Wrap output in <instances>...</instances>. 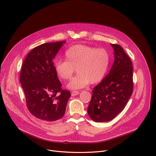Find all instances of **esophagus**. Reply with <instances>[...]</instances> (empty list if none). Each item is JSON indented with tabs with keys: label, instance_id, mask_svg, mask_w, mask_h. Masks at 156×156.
<instances>
[{
	"label": "esophagus",
	"instance_id": "34e87169",
	"mask_svg": "<svg viewBox=\"0 0 156 156\" xmlns=\"http://www.w3.org/2000/svg\"><path fill=\"white\" fill-rule=\"evenodd\" d=\"M79 94V91L78 90H74L71 92V95L72 96H75V95H77Z\"/></svg>",
	"mask_w": 156,
	"mask_h": 156
}]
</instances>
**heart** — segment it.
<instances>
[{"label":"heart","mask_w":156,"mask_h":156,"mask_svg":"<svg viewBox=\"0 0 156 156\" xmlns=\"http://www.w3.org/2000/svg\"><path fill=\"white\" fill-rule=\"evenodd\" d=\"M66 61L59 60L54 63L57 75L69 80L76 69L78 73L68 84L71 89H79L89 83L95 84L105 77L110 63V55L107 50L83 44L72 46L65 52Z\"/></svg>","instance_id":"heart-1"}]
</instances>
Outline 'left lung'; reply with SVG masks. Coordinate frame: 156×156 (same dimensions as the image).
<instances>
[{"label": "left lung", "mask_w": 156, "mask_h": 156, "mask_svg": "<svg viewBox=\"0 0 156 156\" xmlns=\"http://www.w3.org/2000/svg\"><path fill=\"white\" fill-rule=\"evenodd\" d=\"M114 62L107 76L92 90L87 112L97 122H108L124 109L133 92V67L122 47L111 44Z\"/></svg>", "instance_id": "1"}]
</instances>
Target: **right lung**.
I'll list each match as a JSON object with an SVG mask.
<instances>
[{
  "instance_id": "add662e5",
  "label": "right lung",
  "mask_w": 156,
  "mask_h": 156,
  "mask_svg": "<svg viewBox=\"0 0 156 156\" xmlns=\"http://www.w3.org/2000/svg\"><path fill=\"white\" fill-rule=\"evenodd\" d=\"M66 41L45 43L34 47L23 62L20 81L29 112L45 121H55L65 114L70 97L62 89L53 59Z\"/></svg>"
}]
</instances>
